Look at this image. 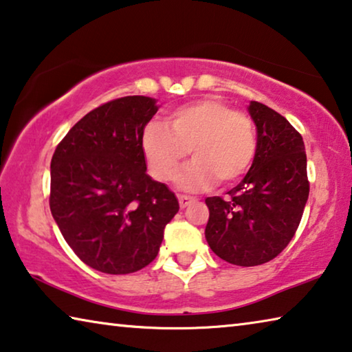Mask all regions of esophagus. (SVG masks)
Returning a JSON list of instances; mask_svg holds the SVG:
<instances>
[{"instance_id": "obj_1", "label": "esophagus", "mask_w": 352, "mask_h": 352, "mask_svg": "<svg viewBox=\"0 0 352 352\" xmlns=\"http://www.w3.org/2000/svg\"><path fill=\"white\" fill-rule=\"evenodd\" d=\"M190 201H192V199L190 197H186V195H178V204H180L182 210H184V208H186Z\"/></svg>"}]
</instances>
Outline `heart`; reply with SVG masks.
<instances>
[{"mask_svg": "<svg viewBox=\"0 0 352 352\" xmlns=\"http://www.w3.org/2000/svg\"><path fill=\"white\" fill-rule=\"evenodd\" d=\"M140 142L152 175L162 182L174 177L190 148L194 160L175 177L177 186L186 192L210 188L216 178L220 183L239 180L256 153L252 119L217 98L177 107L166 116V126L147 122Z\"/></svg>", "mask_w": 352, "mask_h": 352, "instance_id": "heart-1", "label": "heart"}]
</instances>
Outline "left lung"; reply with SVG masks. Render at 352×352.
<instances>
[{
    "label": "left lung",
    "mask_w": 352,
    "mask_h": 352,
    "mask_svg": "<svg viewBox=\"0 0 352 352\" xmlns=\"http://www.w3.org/2000/svg\"><path fill=\"white\" fill-rule=\"evenodd\" d=\"M256 153L228 199L208 197L205 237L220 259L241 267L272 261L292 241L309 197L307 158L301 135L284 116L252 100Z\"/></svg>",
    "instance_id": "obj_1"
}]
</instances>
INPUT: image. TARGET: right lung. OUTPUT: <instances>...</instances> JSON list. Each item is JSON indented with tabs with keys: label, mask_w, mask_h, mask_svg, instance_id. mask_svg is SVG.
I'll return each instance as SVG.
<instances>
[{
	"label": "right lung",
	"mask_w": 352,
	"mask_h": 352,
	"mask_svg": "<svg viewBox=\"0 0 352 352\" xmlns=\"http://www.w3.org/2000/svg\"><path fill=\"white\" fill-rule=\"evenodd\" d=\"M157 99L126 96L83 116L51 160L52 217L91 269L138 272L157 258L164 228L178 212L175 194L147 175L141 132Z\"/></svg>",
	"instance_id": "obj_1"
}]
</instances>
